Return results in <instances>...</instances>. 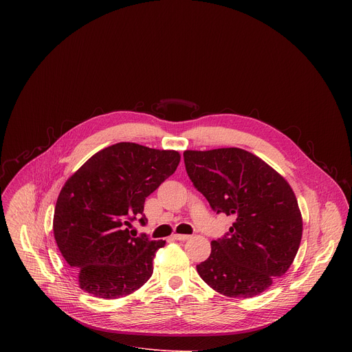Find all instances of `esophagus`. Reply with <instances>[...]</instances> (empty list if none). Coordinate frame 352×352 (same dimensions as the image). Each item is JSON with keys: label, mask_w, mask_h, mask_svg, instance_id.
I'll return each mask as SVG.
<instances>
[{"label": "esophagus", "mask_w": 352, "mask_h": 352, "mask_svg": "<svg viewBox=\"0 0 352 352\" xmlns=\"http://www.w3.org/2000/svg\"><path fill=\"white\" fill-rule=\"evenodd\" d=\"M174 238L177 241H188L190 238V235H186V234H174Z\"/></svg>", "instance_id": "esophagus-1"}]
</instances>
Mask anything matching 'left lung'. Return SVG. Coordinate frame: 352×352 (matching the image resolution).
<instances>
[{
  "mask_svg": "<svg viewBox=\"0 0 352 352\" xmlns=\"http://www.w3.org/2000/svg\"><path fill=\"white\" fill-rule=\"evenodd\" d=\"M184 162L213 212L235 219L224 236L212 241L210 256L196 266L199 276L227 296L259 295L288 270L302 238L291 186L262 159L238 147L186 150Z\"/></svg>",
  "mask_w": 352,
  "mask_h": 352,
  "instance_id": "1",
  "label": "left lung"
}]
</instances>
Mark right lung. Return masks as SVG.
Wrapping results in <instances>:
<instances>
[{
  "mask_svg": "<svg viewBox=\"0 0 352 352\" xmlns=\"http://www.w3.org/2000/svg\"><path fill=\"white\" fill-rule=\"evenodd\" d=\"M175 150L121 142L91 156L63 186L53 231L83 291L104 299L132 294L153 274L166 241L131 235L133 220L147 223L146 197L174 174Z\"/></svg>",
  "mask_w": 352,
  "mask_h": 352,
  "instance_id": "obj_1",
  "label": "right lung"
}]
</instances>
